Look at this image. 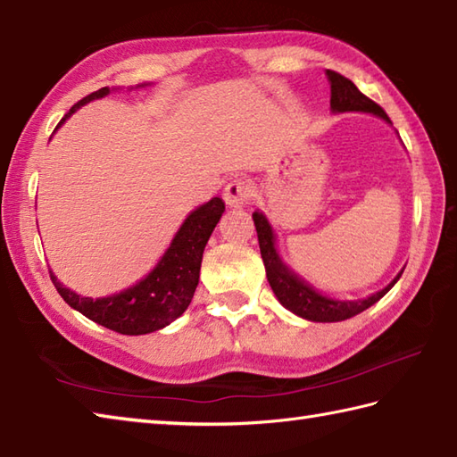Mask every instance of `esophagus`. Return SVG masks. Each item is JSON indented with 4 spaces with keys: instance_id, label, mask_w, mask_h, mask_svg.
Masks as SVG:
<instances>
[{
    "instance_id": "1",
    "label": "esophagus",
    "mask_w": 457,
    "mask_h": 457,
    "mask_svg": "<svg viewBox=\"0 0 457 457\" xmlns=\"http://www.w3.org/2000/svg\"><path fill=\"white\" fill-rule=\"evenodd\" d=\"M222 197H225V203L228 207H245V204L250 203L253 199V187H250V183L245 179H232L225 191H222Z\"/></svg>"
}]
</instances>
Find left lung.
<instances>
[{"mask_svg":"<svg viewBox=\"0 0 457 457\" xmlns=\"http://www.w3.org/2000/svg\"><path fill=\"white\" fill-rule=\"evenodd\" d=\"M328 79L331 85L333 112H369V114L383 118L390 124V118L386 116V112L380 108L377 102H372L370 98L362 95V92L353 85L349 79H345L343 74L335 71H328ZM253 219L258 232L260 254H262V260H264L270 287H272L278 302H280L286 310L300 315L303 320L320 321V323L349 320L353 315L369 310L372 303H377L380 297H383L390 287L398 282V278L403 276V272H400L393 282H390L386 287H383V290L369 297H362V300H331V297L321 295L318 290H313L310 284L303 282L300 276L294 274L292 270L282 262V258L276 250L274 230L270 227V222L262 212L254 211Z\"/></svg>","mask_w":457,"mask_h":457,"instance_id":"1","label":"left lung"}]
</instances>
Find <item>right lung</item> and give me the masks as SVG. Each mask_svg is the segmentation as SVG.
<instances>
[{"label": "right lung", "instance_id": "1", "mask_svg": "<svg viewBox=\"0 0 457 457\" xmlns=\"http://www.w3.org/2000/svg\"><path fill=\"white\" fill-rule=\"evenodd\" d=\"M106 95H110L108 87L77 102L54 129H59L64 120L71 118L80 106ZM222 212H225V203L220 197H212L195 209L177 230L170 248L152 272L120 294L92 300L64 287L53 272L51 280L72 310L80 312L95 323L122 335L154 333L175 321L189 307L195 287L199 284L203 250Z\"/></svg>", "mask_w": 457, "mask_h": 457}]
</instances>
